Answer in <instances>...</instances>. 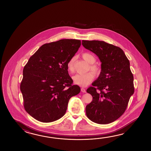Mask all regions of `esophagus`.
<instances>
[{"instance_id":"obj_1","label":"esophagus","mask_w":151,"mask_h":151,"mask_svg":"<svg viewBox=\"0 0 151 151\" xmlns=\"http://www.w3.org/2000/svg\"><path fill=\"white\" fill-rule=\"evenodd\" d=\"M81 91L82 92H83V93H86V90H85L84 88H83V87L81 88Z\"/></svg>"}]
</instances>
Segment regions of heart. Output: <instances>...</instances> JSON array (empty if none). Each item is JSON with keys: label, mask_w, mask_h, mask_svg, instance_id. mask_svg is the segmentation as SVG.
I'll use <instances>...</instances> for the list:
<instances>
[{"label": "heart", "mask_w": 151, "mask_h": 151, "mask_svg": "<svg viewBox=\"0 0 151 151\" xmlns=\"http://www.w3.org/2000/svg\"><path fill=\"white\" fill-rule=\"evenodd\" d=\"M81 56L85 61L91 64L88 70H91L94 74H97L99 72V68L96 65L93 64L96 61V58L94 56L87 52L83 53ZM74 61L75 57H73L68 61L67 63V69L68 72L70 73H73L75 71ZM94 78V77L93 73L90 72L86 74H76L73 77V80L74 83L78 85L81 86H86L93 81Z\"/></svg>", "instance_id": "obj_1"}]
</instances>
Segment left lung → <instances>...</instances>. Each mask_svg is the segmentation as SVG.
<instances>
[{"instance_id":"1","label":"left lung","mask_w":151,"mask_h":151,"mask_svg":"<svg viewBox=\"0 0 151 151\" xmlns=\"http://www.w3.org/2000/svg\"><path fill=\"white\" fill-rule=\"evenodd\" d=\"M82 45L101 62L99 76L86 91L93 97L86 106L87 116L99 124H109L125 112L134 92L129 61L122 49L106 42L82 40Z\"/></svg>"}]
</instances>
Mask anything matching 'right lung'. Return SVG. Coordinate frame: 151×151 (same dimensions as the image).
Masks as SVG:
<instances>
[{
  "mask_svg": "<svg viewBox=\"0 0 151 151\" xmlns=\"http://www.w3.org/2000/svg\"><path fill=\"white\" fill-rule=\"evenodd\" d=\"M80 45V40L61 39L42 45L29 59L20 88L24 109L35 119L50 122L61 118L70 99L80 93L67 63Z\"/></svg>",
  "mask_w": 151,
  "mask_h": 151,
  "instance_id": "obj_1",
  "label": "right lung"
}]
</instances>
